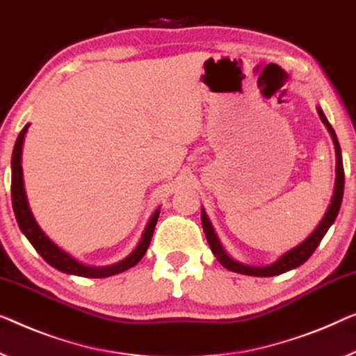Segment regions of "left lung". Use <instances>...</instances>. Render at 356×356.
<instances>
[{"label":"left lung","mask_w":356,"mask_h":356,"mask_svg":"<svg viewBox=\"0 0 356 356\" xmlns=\"http://www.w3.org/2000/svg\"><path fill=\"white\" fill-rule=\"evenodd\" d=\"M318 113H320V118L323 120V123L326 124L327 131L331 132L334 145H336V156H337V179H336V187H334V195L331 200L330 208H327L325 217L320 222V225L316 227L314 233L307 238L304 243H300L299 246H296L294 249H291L289 252H286L284 256H281L277 262L272 265H267V267H249V265L235 262L233 259L227 256L224 248L220 246L219 240H217L214 229H212L211 222L208 219V216L204 214V211H201V224H203V230L204 235L208 238L209 248L214 256L217 257V261L220 262V265H224L227 270L235 273H241V275H251V277H275V275H281L284 272H289L299 265L304 264L307 259H309L312 254L315 252V249L320 245L323 236L326 235V232L330 230V227L334 224L336 217L339 214V209H341L342 204V196H343V184H346V177H343V164H342V152H341V145H339L337 136L334 132L332 126L330 124V121L326 120V116L323 111L318 108Z\"/></svg>","instance_id":"left-lung-1"}]
</instances>
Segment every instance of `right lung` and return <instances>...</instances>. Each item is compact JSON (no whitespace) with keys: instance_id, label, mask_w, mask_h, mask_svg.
<instances>
[{"instance_id":"add662e5","label":"right lung","mask_w":356,"mask_h":356,"mask_svg":"<svg viewBox=\"0 0 356 356\" xmlns=\"http://www.w3.org/2000/svg\"><path fill=\"white\" fill-rule=\"evenodd\" d=\"M26 124L15 140L14 152H13V179H10V196H13V208L15 219H17V224L22 230L26 240L31 243L36 251H38L40 256L44 259V261L52 265V267L59 270V272L68 273V275H76V277H84V278H107L111 275L121 273L124 270L134 267V265L144 257L147 252L148 245H150L153 232H155V225L158 222V216H160V211H155V214L152 216L150 222H148L147 229L142 235V240L137 248L132 251L129 256H127L124 261H121L115 265H110V267L104 268H94L88 267V265H83L76 262L75 259H72L67 252H63L62 249L57 248L54 243H52L49 238H47L41 229L36 225V222L31 216L29 209V204H26L25 192H24V179H22V166H20V156H22V144H24V136L26 132Z\"/></svg>"}]
</instances>
